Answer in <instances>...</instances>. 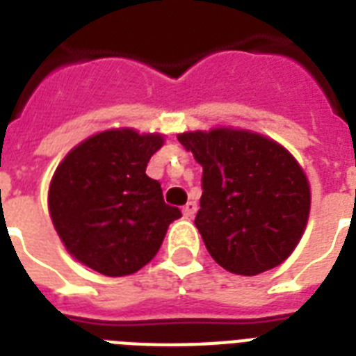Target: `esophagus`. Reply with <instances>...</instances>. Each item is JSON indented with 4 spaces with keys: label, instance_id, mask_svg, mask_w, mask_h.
<instances>
[{
    "label": "esophagus",
    "instance_id": "esophagus-1",
    "mask_svg": "<svg viewBox=\"0 0 356 356\" xmlns=\"http://www.w3.org/2000/svg\"><path fill=\"white\" fill-rule=\"evenodd\" d=\"M195 212H197V205H195L194 201H188V203L183 207L184 218H194Z\"/></svg>",
    "mask_w": 356,
    "mask_h": 356
}]
</instances>
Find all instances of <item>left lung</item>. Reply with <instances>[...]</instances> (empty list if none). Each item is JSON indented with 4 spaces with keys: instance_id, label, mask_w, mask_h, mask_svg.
I'll return each mask as SVG.
<instances>
[{
    "instance_id": "1",
    "label": "left lung",
    "mask_w": 356,
    "mask_h": 356,
    "mask_svg": "<svg viewBox=\"0 0 356 356\" xmlns=\"http://www.w3.org/2000/svg\"><path fill=\"white\" fill-rule=\"evenodd\" d=\"M203 168L195 227L218 264L259 275L290 257L303 236L310 186L282 145L242 129L179 134Z\"/></svg>"
}]
</instances>
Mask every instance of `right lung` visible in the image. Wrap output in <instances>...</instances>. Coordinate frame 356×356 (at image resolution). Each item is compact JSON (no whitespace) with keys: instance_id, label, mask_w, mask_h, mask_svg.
I'll use <instances>...</instances> for the list:
<instances>
[{"instance_id":"obj_1","label":"right lung","mask_w":356,"mask_h":356,"mask_svg":"<svg viewBox=\"0 0 356 356\" xmlns=\"http://www.w3.org/2000/svg\"><path fill=\"white\" fill-rule=\"evenodd\" d=\"M161 134L133 129L97 133L64 156L49 184L53 225L70 254L108 277L144 268L181 211L164 203L161 183L145 175Z\"/></svg>"}]
</instances>
